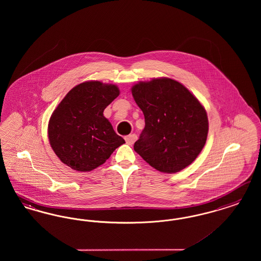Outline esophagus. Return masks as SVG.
<instances>
[{"label": "esophagus", "instance_id": "34e87169", "mask_svg": "<svg viewBox=\"0 0 261 261\" xmlns=\"http://www.w3.org/2000/svg\"><path fill=\"white\" fill-rule=\"evenodd\" d=\"M137 140L136 134H132V135H128V136L125 137V141L128 145H133Z\"/></svg>", "mask_w": 261, "mask_h": 261}]
</instances>
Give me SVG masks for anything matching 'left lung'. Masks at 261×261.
<instances>
[{"mask_svg":"<svg viewBox=\"0 0 261 261\" xmlns=\"http://www.w3.org/2000/svg\"><path fill=\"white\" fill-rule=\"evenodd\" d=\"M132 95L145 116L134 149L156 170L175 173L194 162L205 145L204 108L181 83L170 78L139 82Z\"/></svg>","mask_w":261,"mask_h":261,"instance_id":"obj_1","label":"left lung"}]
</instances>
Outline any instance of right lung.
Here are the masks:
<instances>
[{"label":"right lung","mask_w":261,"mask_h":261,"mask_svg":"<svg viewBox=\"0 0 261 261\" xmlns=\"http://www.w3.org/2000/svg\"><path fill=\"white\" fill-rule=\"evenodd\" d=\"M119 96L113 84L83 82L72 88L50 116V147L64 164L76 171H91L105 163L125 143L103 116Z\"/></svg>","instance_id":"obj_1"}]
</instances>
